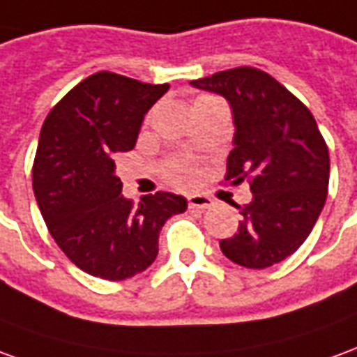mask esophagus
<instances>
[{
  "instance_id": "1",
  "label": "esophagus",
  "mask_w": 357,
  "mask_h": 357,
  "mask_svg": "<svg viewBox=\"0 0 357 357\" xmlns=\"http://www.w3.org/2000/svg\"><path fill=\"white\" fill-rule=\"evenodd\" d=\"M213 204V199L209 198V196H204V194H192V196H188V206L192 209H209Z\"/></svg>"
}]
</instances>
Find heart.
<instances>
[{"label": "heart", "mask_w": 357, "mask_h": 357, "mask_svg": "<svg viewBox=\"0 0 357 357\" xmlns=\"http://www.w3.org/2000/svg\"><path fill=\"white\" fill-rule=\"evenodd\" d=\"M199 100H204V98H199ZM192 176H194V171L184 163H176V165L169 167V178L174 184H188L192 181Z\"/></svg>", "instance_id": "obj_1"}]
</instances>
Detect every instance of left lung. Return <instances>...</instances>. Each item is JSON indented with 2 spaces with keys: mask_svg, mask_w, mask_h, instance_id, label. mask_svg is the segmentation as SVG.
Listing matches in <instances>:
<instances>
[{
  "mask_svg": "<svg viewBox=\"0 0 357 357\" xmlns=\"http://www.w3.org/2000/svg\"><path fill=\"white\" fill-rule=\"evenodd\" d=\"M223 96L234 119L227 181H248L252 202L240 209L238 231L221 252L248 269L292 255L319 219L328 188V150L315 119L284 86L254 67L192 80Z\"/></svg>",
  "mask_w": 357,
  "mask_h": 357,
  "instance_id": "obj_1",
  "label": "left lung"
}]
</instances>
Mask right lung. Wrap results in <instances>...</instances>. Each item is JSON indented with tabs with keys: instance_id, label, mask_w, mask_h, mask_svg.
I'll return each instance as SVG.
<instances>
[{
	"instance_id": "obj_1",
	"label": "right lung",
	"mask_w": 357,
	"mask_h": 357,
	"mask_svg": "<svg viewBox=\"0 0 357 357\" xmlns=\"http://www.w3.org/2000/svg\"><path fill=\"white\" fill-rule=\"evenodd\" d=\"M167 90L102 70L75 86L44 121L34 196L57 246L92 277L125 280L146 271L158 257L161 227L188 207L173 192L132 206L115 174V153L132 150L144 115Z\"/></svg>"
}]
</instances>
